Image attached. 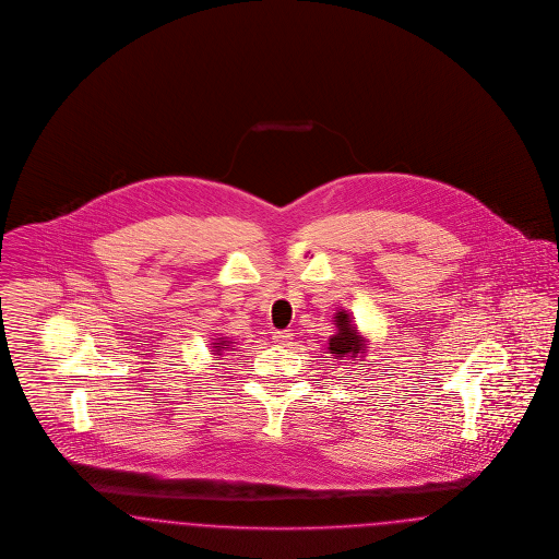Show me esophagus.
Masks as SVG:
<instances>
[{"instance_id": "obj_1", "label": "esophagus", "mask_w": 559, "mask_h": 559, "mask_svg": "<svg viewBox=\"0 0 559 559\" xmlns=\"http://www.w3.org/2000/svg\"><path fill=\"white\" fill-rule=\"evenodd\" d=\"M272 338L278 343V345H283V347H289L290 343H293V333L290 331H276Z\"/></svg>"}]
</instances>
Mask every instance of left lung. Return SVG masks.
<instances>
[{"label": "left lung", "mask_w": 559, "mask_h": 559, "mask_svg": "<svg viewBox=\"0 0 559 559\" xmlns=\"http://www.w3.org/2000/svg\"><path fill=\"white\" fill-rule=\"evenodd\" d=\"M336 333L329 338V349L335 354L336 359L361 358L366 354V338L359 335L356 324H352L349 313L336 312Z\"/></svg>", "instance_id": "obj_1"}]
</instances>
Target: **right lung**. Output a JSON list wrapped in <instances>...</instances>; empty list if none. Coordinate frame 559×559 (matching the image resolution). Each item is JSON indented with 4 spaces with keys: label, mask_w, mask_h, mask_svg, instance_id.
<instances>
[{
    "label": "right lung",
    "mask_w": 559,
    "mask_h": 559,
    "mask_svg": "<svg viewBox=\"0 0 559 559\" xmlns=\"http://www.w3.org/2000/svg\"><path fill=\"white\" fill-rule=\"evenodd\" d=\"M212 352H216V356H223V352H228L233 345H230V341L228 338H224V336H221V338H216V343H212Z\"/></svg>",
    "instance_id": "1"
}]
</instances>
